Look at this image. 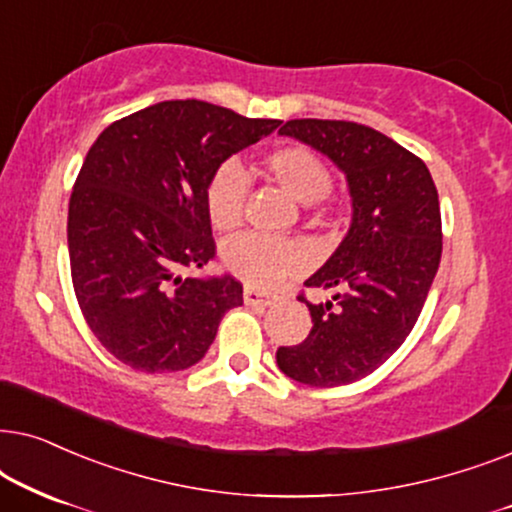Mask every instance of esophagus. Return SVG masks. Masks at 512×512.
<instances>
[{
	"instance_id": "obj_1",
	"label": "esophagus",
	"mask_w": 512,
	"mask_h": 512,
	"mask_svg": "<svg viewBox=\"0 0 512 512\" xmlns=\"http://www.w3.org/2000/svg\"><path fill=\"white\" fill-rule=\"evenodd\" d=\"M274 299L276 297L269 295V292L250 288V285L243 290V302L248 306H269V304H274Z\"/></svg>"
}]
</instances>
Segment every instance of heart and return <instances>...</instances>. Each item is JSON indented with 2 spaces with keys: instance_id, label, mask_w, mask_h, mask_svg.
Returning <instances> with one entry per match:
<instances>
[{
  "instance_id": "b5f03b06",
  "label": "heart",
  "mask_w": 512,
  "mask_h": 512,
  "mask_svg": "<svg viewBox=\"0 0 512 512\" xmlns=\"http://www.w3.org/2000/svg\"><path fill=\"white\" fill-rule=\"evenodd\" d=\"M264 173L292 199L309 206L311 222L325 224L337 215L339 203L332 199L330 168L318 154L299 145H283L264 156ZM250 177L238 161H224L213 170L206 185V210L220 231H234L243 222ZM222 262L231 276L252 288H274L302 269L304 250L290 238L264 234H241L224 245Z\"/></svg>"
}]
</instances>
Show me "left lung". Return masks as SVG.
Instances as JSON below:
<instances>
[{
    "label": "left lung",
    "instance_id": "left-lung-1",
    "mask_svg": "<svg viewBox=\"0 0 512 512\" xmlns=\"http://www.w3.org/2000/svg\"><path fill=\"white\" fill-rule=\"evenodd\" d=\"M330 156L349 180L353 222L335 255L304 285L335 290L311 304L304 342L276 363L306 386L353 384L384 365L417 323L442 255L438 189L426 163L356 121L292 119L278 131Z\"/></svg>",
    "mask_w": 512,
    "mask_h": 512
}]
</instances>
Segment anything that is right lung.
<instances>
[{
	"label": "right lung",
	"instance_id": "1",
	"mask_svg": "<svg viewBox=\"0 0 512 512\" xmlns=\"http://www.w3.org/2000/svg\"><path fill=\"white\" fill-rule=\"evenodd\" d=\"M203 100H166L109 124L88 149L67 213L74 295L98 342L140 372L199 363L234 276L194 278L215 257L206 210L213 170L278 128Z\"/></svg>",
	"mask_w": 512,
	"mask_h": 512
}]
</instances>
